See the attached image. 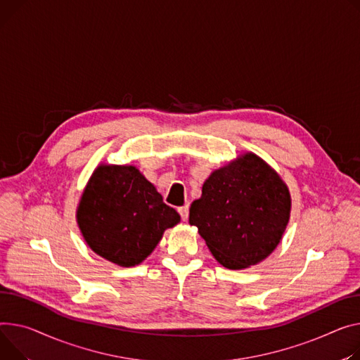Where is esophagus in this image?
<instances>
[{"mask_svg": "<svg viewBox=\"0 0 360 360\" xmlns=\"http://www.w3.org/2000/svg\"><path fill=\"white\" fill-rule=\"evenodd\" d=\"M178 211H179V214H181V219H182L184 221H188V217H189V208H188V205L181 207Z\"/></svg>", "mask_w": 360, "mask_h": 360, "instance_id": "obj_1", "label": "esophagus"}]
</instances>
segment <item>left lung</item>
Here are the masks:
<instances>
[{"label": "left lung", "mask_w": 360, "mask_h": 360, "mask_svg": "<svg viewBox=\"0 0 360 360\" xmlns=\"http://www.w3.org/2000/svg\"><path fill=\"white\" fill-rule=\"evenodd\" d=\"M291 217V194L262 158L245 152L211 172L189 208L211 255L240 271L265 260L281 243Z\"/></svg>", "instance_id": "left-lung-1"}]
</instances>
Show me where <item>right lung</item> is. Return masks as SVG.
Listing matches in <instances>:
<instances>
[{
    "mask_svg": "<svg viewBox=\"0 0 360 360\" xmlns=\"http://www.w3.org/2000/svg\"><path fill=\"white\" fill-rule=\"evenodd\" d=\"M181 215L166 205L155 185L134 165L100 163L77 207L85 243L118 266L140 265Z\"/></svg>",
    "mask_w": 360,
    "mask_h": 360,
    "instance_id": "right-lung-1",
    "label": "right lung"
}]
</instances>
